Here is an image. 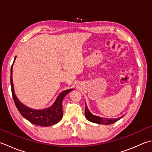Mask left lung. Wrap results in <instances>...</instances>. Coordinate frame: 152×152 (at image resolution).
Listing matches in <instances>:
<instances>
[{"mask_svg": "<svg viewBox=\"0 0 152 152\" xmlns=\"http://www.w3.org/2000/svg\"><path fill=\"white\" fill-rule=\"evenodd\" d=\"M85 115L86 116V118L88 120V121L92 122L94 123H97V124H105V125H108V124H113V123L116 122V121H118V120L121 119L123 116H122L120 118H117V119H110V118H101V117H99V116H96L93 115L91 114L89 110H88L87 105L85 104Z\"/></svg>", "mask_w": 152, "mask_h": 152, "instance_id": "obj_1", "label": "left lung"}]
</instances>
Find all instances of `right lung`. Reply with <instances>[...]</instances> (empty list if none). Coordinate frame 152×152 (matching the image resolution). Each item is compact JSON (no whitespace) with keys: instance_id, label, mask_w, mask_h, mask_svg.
Returning <instances> with one entry per match:
<instances>
[{"instance_id":"1","label":"right lung","mask_w":152,"mask_h":152,"mask_svg":"<svg viewBox=\"0 0 152 152\" xmlns=\"http://www.w3.org/2000/svg\"><path fill=\"white\" fill-rule=\"evenodd\" d=\"M16 59L14 58V60ZM14 64V62H13ZM12 65L11 67V73H10V84L11 90H12V94L15 103L16 108H18L20 113L22 116L25 118L31 123L38 125L40 126H50L51 125H54L61 121L63 117V110H62V101L66 94H67L72 89L65 90L59 94L54 104L51 107L45 108L44 110H34L32 108L26 107L20 102L17 99L16 94H14V86L12 82Z\"/></svg>"}]
</instances>
